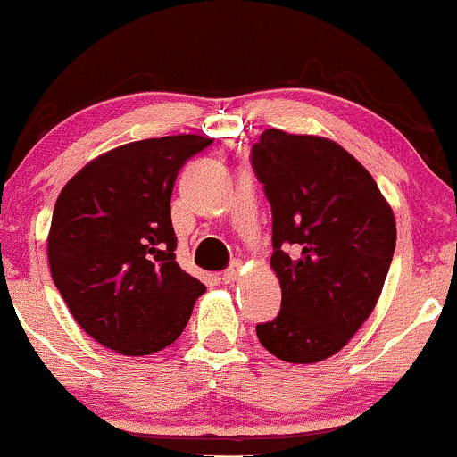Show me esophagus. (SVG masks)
I'll list each match as a JSON object with an SVG mask.
<instances>
[{"mask_svg": "<svg viewBox=\"0 0 457 457\" xmlns=\"http://www.w3.org/2000/svg\"><path fill=\"white\" fill-rule=\"evenodd\" d=\"M237 278H239V265H233V268H228L227 271H222V274H220V280H222L224 285L235 283Z\"/></svg>", "mask_w": 457, "mask_h": 457, "instance_id": "1", "label": "esophagus"}]
</instances>
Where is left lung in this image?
Wrapping results in <instances>:
<instances>
[{"label": "left lung", "mask_w": 457, "mask_h": 457, "mask_svg": "<svg viewBox=\"0 0 457 457\" xmlns=\"http://www.w3.org/2000/svg\"><path fill=\"white\" fill-rule=\"evenodd\" d=\"M253 168L271 204V270L283 302L256 326L276 358L309 365L347 345L376 309L397 228L362 163L328 137L265 129Z\"/></svg>", "instance_id": "left-lung-1"}]
</instances>
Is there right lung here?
Here are the masks:
<instances>
[{
  "instance_id": "obj_1",
  "label": "right lung",
  "mask_w": 457,
  "mask_h": 457,
  "mask_svg": "<svg viewBox=\"0 0 457 457\" xmlns=\"http://www.w3.org/2000/svg\"><path fill=\"white\" fill-rule=\"evenodd\" d=\"M212 137L129 142L86 163L51 218V278L101 345L146 356L179 339L204 285L179 268L170 196L177 174Z\"/></svg>"
}]
</instances>
